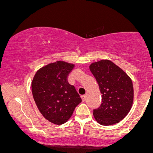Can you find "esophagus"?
I'll list each match as a JSON object with an SVG mask.
<instances>
[{
    "label": "esophagus",
    "instance_id": "obj_1",
    "mask_svg": "<svg viewBox=\"0 0 153 153\" xmlns=\"http://www.w3.org/2000/svg\"><path fill=\"white\" fill-rule=\"evenodd\" d=\"M81 97L82 101H83V102H84V101H85V95H81Z\"/></svg>",
    "mask_w": 153,
    "mask_h": 153
}]
</instances>
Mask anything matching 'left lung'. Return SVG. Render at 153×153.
<instances>
[{
	"label": "left lung",
	"instance_id": "obj_1",
	"mask_svg": "<svg viewBox=\"0 0 153 153\" xmlns=\"http://www.w3.org/2000/svg\"><path fill=\"white\" fill-rule=\"evenodd\" d=\"M98 83L102 101L93 110L97 122L103 126L114 125L124 119L131 109L134 90L130 76L110 60H101L90 65Z\"/></svg>",
	"mask_w": 153,
	"mask_h": 153
}]
</instances>
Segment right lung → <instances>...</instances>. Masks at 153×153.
<instances>
[{
    "label": "right lung",
    "mask_w": 153,
    "mask_h": 153,
    "mask_svg": "<svg viewBox=\"0 0 153 153\" xmlns=\"http://www.w3.org/2000/svg\"><path fill=\"white\" fill-rule=\"evenodd\" d=\"M74 64L56 61L40 69L32 82L33 98L41 114L56 125L65 123L81 99L74 86L68 81Z\"/></svg>",
    "instance_id": "right-lung-1"
}]
</instances>
